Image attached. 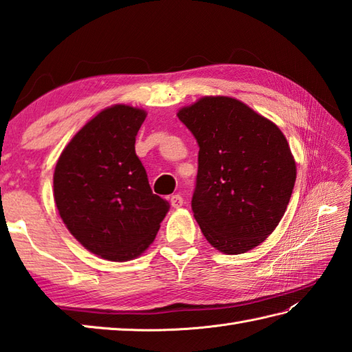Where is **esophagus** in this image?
Wrapping results in <instances>:
<instances>
[{
	"instance_id": "1",
	"label": "esophagus",
	"mask_w": 352,
	"mask_h": 352,
	"mask_svg": "<svg viewBox=\"0 0 352 352\" xmlns=\"http://www.w3.org/2000/svg\"><path fill=\"white\" fill-rule=\"evenodd\" d=\"M169 201H170V206L174 207V208H180L183 206V203H184V199H183L182 195H172Z\"/></svg>"
}]
</instances>
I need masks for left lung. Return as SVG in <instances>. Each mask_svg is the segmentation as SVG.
I'll return each mask as SVG.
<instances>
[{
    "label": "left lung",
    "instance_id": "obj_1",
    "mask_svg": "<svg viewBox=\"0 0 352 352\" xmlns=\"http://www.w3.org/2000/svg\"><path fill=\"white\" fill-rule=\"evenodd\" d=\"M177 116L199 146L192 212L207 242L223 254L256 248L278 226L295 186L286 138L230 96H204Z\"/></svg>",
    "mask_w": 352,
    "mask_h": 352
}]
</instances>
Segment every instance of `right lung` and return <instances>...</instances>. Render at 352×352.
Segmentation results:
<instances>
[{"mask_svg": "<svg viewBox=\"0 0 352 352\" xmlns=\"http://www.w3.org/2000/svg\"><path fill=\"white\" fill-rule=\"evenodd\" d=\"M145 110L116 104L100 111L60 154L54 201L71 234L111 261L140 256L155 239L169 203L154 195L134 151Z\"/></svg>", "mask_w": 352, "mask_h": 352, "instance_id": "obj_1", "label": "right lung"}]
</instances>
